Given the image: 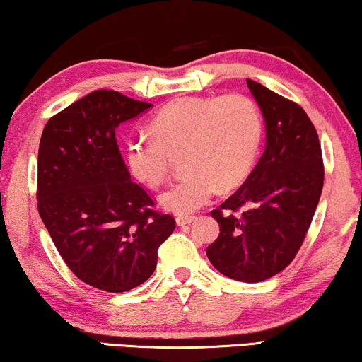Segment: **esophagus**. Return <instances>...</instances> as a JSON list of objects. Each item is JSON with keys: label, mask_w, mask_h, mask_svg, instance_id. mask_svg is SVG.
Listing matches in <instances>:
<instances>
[{"label": "esophagus", "mask_w": 362, "mask_h": 362, "mask_svg": "<svg viewBox=\"0 0 362 362\" xmlns=\"http://www.w3.org/2000/svg\"><path fill=\"white\" fill-rule=\"evenodd\" d=\"M196 221V216H177L176 217V224L180 227H185V226H189L192 222Z\"/></svg>", "instance_id": "34e87169"}]
</instances>
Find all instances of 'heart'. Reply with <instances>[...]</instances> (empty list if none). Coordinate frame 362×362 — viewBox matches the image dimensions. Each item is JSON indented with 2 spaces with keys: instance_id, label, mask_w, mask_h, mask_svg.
Wrapping results in <instances>:
<instances>
[{
  "instance_id": "obj_1",
  "label": "heart",
  "mask_w": 362,
  "mask_h": 362,
  "mask_svg": "<svg viewBox=\"0 0 362 362\" xmlns=\"http://www.w3.org/2000/svg\"><path fill=\"white\" fill-rule=\"evenodd\" d=\"M155 136L127 141L125 161L148 187L165 182L170 155L185 148L189 176L160 196V206L177 216L192 214L212 199L217 187L232 189L249 175L259 155L262 117L254 100L240 93L219 98L182 97L150 120Z\"/></svg>"
}]
</instances>
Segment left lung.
I'll return each instance as SVG.
<instances>
[{
  "instance_id": "8db88e82",
  "label": "left lung",
  "mask_w": 362,
  "mask_h": 362,
  "mask_svg": "<svg viewBox=\"0 0 362 362\" xmlns=\"http://www.w3.org/2000/svg\"><path fill=\"white\" fill-rule=\"evenodd\" d=\"M247 87L264 117L265 151L240 189L211 212L221 234L206 255L222 275L257 284L295 259L318 206L325 171L318 133L303 108L250 78ZM240 206L244 213L231 214Z\"/></svg>"
}]
</instances>
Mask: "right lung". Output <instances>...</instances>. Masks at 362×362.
I'll list each match as a JSON object with an SVG mask.
<instances>
[{"label": "right lung", "instance_id": "right-lung-1", "mask_svg": "<svg viewBox=\"0 0 362 362\" xmlns=\"http://www.w3.org/2000/svg\"><path fill=\"white\" fill-rule=\"evenodd\" d=\"M151 107L102 88L54 115L39 143V216L74 275L110 293L150 279L176 226L151 209L115 140L120 123Z\"/></svg>", "mask_w": 362, "mask_h": 362}]
</instances>
